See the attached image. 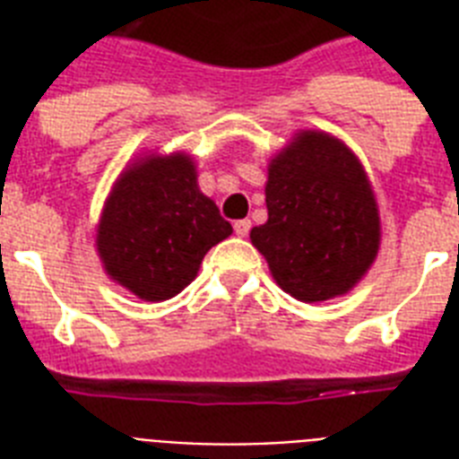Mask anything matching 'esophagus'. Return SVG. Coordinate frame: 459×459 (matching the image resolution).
<instances>
[{
    "label": "esophagus",
    "mask_w": 459,
    "mask_h": 459,
    "mask_svg": "<svg viewBox=\"0 0 459 459\" xmlns=\"http://www.w3.org/2000/svg\"><path fill=\"white\" fill-rule=\"evenodd\" d=\"M250 226H252V223L247 221V219H240V221L233 223V230H236L238 238H245L247 233H250Z\"/></svg>",
    "instance_id": "1"
}]
</instances>
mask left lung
<instances>
[{"label":"left lung","instance_id":"obj_1","mask_svg":"<svg viewBox=\"0 0 459 459\" xmlns=\"http://www.w3.org/2000/svg\"><path fill=\"white\" fill-rule=\"evenodd\" d=\"M269 219L250 230L273 281L295 300L345 295L381 243L371 183L345 143L321 131L295 138L269 164Z\"/></svg>","mask_w":459,"mask_h":459}]
</instances>
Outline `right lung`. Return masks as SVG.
Returning a JSON list of instances; mask_svg holds the SVG:
<instances>
[{"label":"right lung","mask_w":459,"mask_h":459,"mask_svg":"<svg viewBox=\"0 0 459 459\" xmlns=\"http://www.w3.org/2000/svg\"><path fill=\"white\" fill-rule=\"evenodd\" d=\"M233 233L197 187L190 154H147L124 169L97 223L104 272L140 300L178 295L204 255Z\"/></svg>","instance_id":"right-lung-1"}]
</instances>
